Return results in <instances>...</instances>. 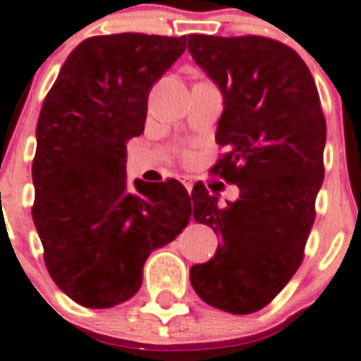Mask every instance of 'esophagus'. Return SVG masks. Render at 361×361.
<instances>
[{
    "mask_svg": "<svg viewBox=\"0 0 361 361\" xmlns=\"http://www.w3.org/2000/svg\"><path fill=\"white\" fill-rule=\"evenodd\" d=\"M183 185H185V188H187L188 194H190V192H192V181H183Z\"/></svg>",
    "mask_w": 361,
    "mask_h": 361,
    "instance_id": "obj_1",
    "label": "esophagus"
}]
</instances>
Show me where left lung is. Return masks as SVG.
<instances>
[{
	"mask_svg": "<svg viewBox=\"0 0 361 361\" xmlns=\"http://www.w3.org/2000/svg\"><path fill=\"white\" fill-rule=\"evenodd\" d=\"M188 51L224 99L215 140L226 153L212 173L240 188L226 207L204 187L192 196L194 219L221 245L190 269V283L210 306L247 315L302 262L324 178L326 119L310 69L278 40L188 35Z\"/></svg>",
	"mask_w": 361,
	"mask_h": 361,
	"instance_id": "left-lung-1",
	"label": "left lung"
}]
</instances>
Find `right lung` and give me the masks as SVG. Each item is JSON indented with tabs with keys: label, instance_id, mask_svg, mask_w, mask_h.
<instances>
[{
	"label": "right lung",
	"instance_id": "1",
	"mask_svg": "<svg viewBox=\"0 0 361 361\" xmlns=\"http://www.w3.org/2000/svg\"><path fill=\"white\" fill-rule=\"evenodd\" d=\"M185 37L117 33L83 40L44 99L32 165L33 222L56 287L87 308L137 294L151 251L187 226L176 180L126 183V142L144 131L151 87Z\"/></svg>",
	"mask_w": 361,
	"mask_h": 361
}]
</instances>
